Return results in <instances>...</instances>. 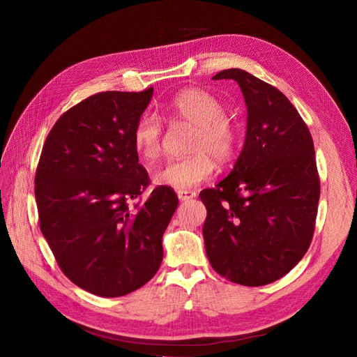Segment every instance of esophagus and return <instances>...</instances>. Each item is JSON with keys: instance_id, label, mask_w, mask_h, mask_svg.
I'll use <instances>...</instances> for the list:
<instances>
[{"instance_id": "obj_1", "label": "esophagus", "mask_w": 357, "mask_h": 357, "mask_svg": "<svg viewBox=\"0 0 357 357\" xmlns=\"http://www.w3.org/2000/svg\"><path fill=\"white\" fill-rule=\"evenodd\" d=\"M177 197H178V199L181 202L183 201H189V199L197 197V192H193V190H178L177 192Z\"/></svg>"}]
</instances>
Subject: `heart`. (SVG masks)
Here are the masks:
<instances>
[{
	"label": "heart",
	"instance_id": "heart-1",
	"mask_svg": "<svg viewBox=\"0 0 357 357\" xmlns=\"http://www.w3.org/2000/svg\"><path fill=\"white\" fill-rule=\"evenodd\" d=\"M225 113L223 102L201 89L181 91L165 105V114L172 125L193 128L189 142L192 155L156 168L152 176L156 185L189 190L213 176L215 160L228 164L238 146V131ZM162 138L164 128L158 116L146 113L138 117L132 143L139 156L155 160L162 152Z\"/></svg>",
	"mask_w": 357,
	"mask_h": 357
}]
</instances>
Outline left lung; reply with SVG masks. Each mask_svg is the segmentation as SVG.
I'll use <instances>...</instances> for the list:
<instances>
[{
	"label": "left lung",
	"mask_w": 357,
	"mask_h": 357,
	"mask_svg": "<svg viewBox=\"0 0 357 357\" xmlns=\"http://www.w3.org/2000/svg\"><path fill=\"white\" fill-rule=\"evenodd\" d=\"M238 83L247 129L232 171L199 198L213 269L243 286H264L286 275L307 253L317 215L320 181L314 144L286 96L250 73L229 68L213 80Z\"/></svg>",
	"instance_id": "obj_1"
}]
</instances>
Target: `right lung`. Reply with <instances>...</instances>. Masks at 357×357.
<instances>
[{"label": "right lung", "mask_w": 357, "mask_h": 357, "mask_svg": "<svg viewBox=\"0 0 357 357\" xmlns=\"http://www.w3.org/2000/svg\"><path fill=\"white\" fill-rule=\"evenodd\" d=\"M153 96L101 92L63 113L43 146L36 174L40 229L62 273L104 298L144 286L164 257L162 236L178 198L149 185L132 131Z\"/></svg>", "instance_id": "1"}]
</instances>
